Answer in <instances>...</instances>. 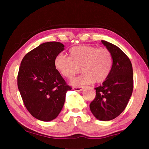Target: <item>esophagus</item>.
Masks as SVG:
<instances>
[{"label": "esophagus", "instance_id": "1", "mask_svg": "<svg viewBox=\"0 0 149 149\" xmlns=\"http://www.w3.org/2000/svg\"><path fill=\"white\" fill-rule=\"evenodd\" d=\"M73 89L74 91H81L83 90V87H73Z\"/></svg>", "mask_w": 149, "mask_h": 149}]
</instances>
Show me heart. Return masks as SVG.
Wrapping results in <instances>:
<instances>
[{
  "mask_svg": "<svg viewBox=\"0 0 149 149\" xmlns=\"http://www.w3.org/2000/svg\"><path fill=\"white\" fill-rule=\"evenodd\" d=\"M54 67L60 74L67 79H72L81 71L80 77L73 80L72 84L77 86L100 84L107 79L111 72L113 58L107 48L94 46H77L69 50V56L60 54L55 57Z\"/></svg>",
  "mask_w": 149,
  "mask_h": 149,
  "instance_id": "b5f03b06",
  "label": "heart"
}]
</instances>
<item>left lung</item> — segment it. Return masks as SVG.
<instances>
[{
	"label": "left lung",
	"instance_id": "obj_1",
	"mask_svg": "<svg viewBox=\"0 0 149 149\" xmlns=\"http://www.w3.org/2000/svg\"><path fill=\"white\" fill-rule=\"evenodd\" d=\"M101 42L112 53V68L107 79L95 88L96 97L89 107L97 119L109 121L118 117L129 102L133 89V73L130 58L119 47L103 40Z\"/></svg>",
	"mask_w": 149,
	"mask_h": 149
}]
</instances>
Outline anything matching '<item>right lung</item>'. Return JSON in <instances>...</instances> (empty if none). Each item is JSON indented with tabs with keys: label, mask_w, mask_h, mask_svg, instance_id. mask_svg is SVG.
<instances>
[{
	"label": "right lung",
	"mask_w": 149,
	"mask_h": 149,
	"mask_svg": "<svg viewBox=\"0 0 149 149\" xmlns=\"http://www.w3.org/2000/svg\"><path fill=\"white\" fill-rule=\"evenodd\" d=\"M64 49L59 42H47L33 49L22 59L17 87L25 107L34 118L44 122L56 118L72 87L54 67L57 55Z\"/></svg>",
	"instance_id": "add662e5"
}]
</instances>
